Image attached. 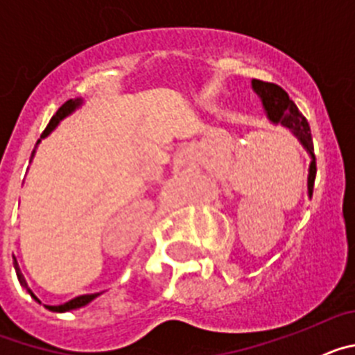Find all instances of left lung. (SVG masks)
Instances as JSON below:
<instances>
[{"mask_svg":"<svg viewBox=\"0 0 355 355\" xmlns=\"http://www.w3.org/2000/svg\"><path fill=\"white\" fill-rule=\"evenodd\" d=\"M252 87L258 92V96L261 97L263 106H265L270 121L279 122V124L286 126L290 131H293V135H297V139L302 142V146L309 150L313 162L311 167H309V178H307V190H309V196H313V184H315L316 178V162L315 155H313V137L309 122L300 114L297 105L291 101L286 90L281 89L279 85L270 83V81L252 80Z\"/></svg>","mask_w":355,"mask_h":355,"instance_id":"1","label":"left lung"}]
</instances>
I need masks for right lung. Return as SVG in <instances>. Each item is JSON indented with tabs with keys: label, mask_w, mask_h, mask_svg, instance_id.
Listing matches in <instances>:
<instances>
[{
	"label": "right lung",
	"mask_w": 355,
	"mask_h": 355,
	"mask_svg": "<svg viewBox=\"0 0 355 355\" xmlns=\"http://www.w3.org/2000/svg\"><path fill=\"white\" fill-rule=\"evenodd\" d=\"M76 106H78V101H72V99H69V101H65L64 105H62L60 108H58V112H56V114L53 115V117H51V121H49V124H48V126H46V130H44L42 137H46V135H49V131L55 130L56 124H58V122H60L62 119L65 117V115L71 114L72 110L76 108ZM14 266H15V272H17L19 283L23 284L24 288H28L26 281H24L23 274H21V270H19V265H17V261H15V259H14ZM97 295H99V293H92V295H80V297H76V299L69 300V302H65V304H60V306H46V307H48V309H51V311H58V313L71 311V309H78V307L87 306V304H89V302H92V300L96 299ZM31 297H33V299H35L37 302H39V299H37L35 295L31 293Z\"/></svg>",
	"instance_id": "1"
}]
</instances>
